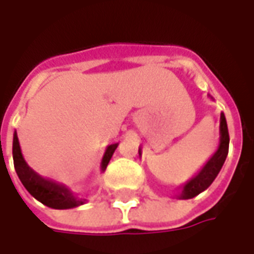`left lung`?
<instances>
[{
	"mask_svg": "<svg viewBox=\"0 0 254 254\" xmlns=\"http://www.w3.org/2000/svg\"><path fill=\"white\" fill-rule=\"evenodd\" d=\"M209 98L213 99L209 95ZM229 129H227V122H226V117L223 113H220V125H219V145L213 155L207 160V163L202 166L201 170L197 173L196 176L191 177L190 180L182 185V190L180 193L178 198L181 200H188V198H193L197 194H200L201 191L207 189L213 180L218 177L219 171L223 166L224 160L227 158L229 154ZM138 154L141 155V149L138 148Z\"/></svg>",
	"mask_w": 254,
	"mask_h": 254,
	"instance_id": "left-lung-1",
	"label": "left lung"
}]
</instances>
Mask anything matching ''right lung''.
Wrapping results in <instances>:
<instances>
[{"instance_id": "1", "label": "right lung", "mask_w": 254, "mask_h": 254, "mask_svg": "<svg viewBox=\"0 0 254 254\" xmlns=\"http://www.w3.org/2000/svg\"><path fill=\"white\" fill-rule=\"evenodd\" d=\"M117 147H118V143L110 144L106 147L105 154H103V158L100 162V171L102 173L106 170V167L109 165ZM12 152H13L14 170L17 173L20 181L24 185V188L28 190L31 196L35 197L38 201H41L42 204H45L47 207L54 208V209H69V208H76L87 202L85 198L74 196L70 189L63 184L43 178L36 171L32 170L21 154L19 137H17L16 132L13 133Z\"/></svg>"}]
</instances>
